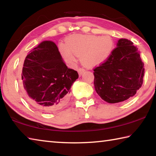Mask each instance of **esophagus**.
<instances>
[{
    "instance_id": "obj_1",
    "label": "esophagus",
    "mask_w": 156,
    "mask_h": 156,
    "mask_svg": "<svg viewBox=\"0 0 156 156\" xmlns=\"http://www.w3.org/2000/svg\"><path fill=\"white\" fill-rule=\"evenodd\" d=\"M78 72L79 75H80V76L83 75L84 72H85V69H83V68H80V69H78Z\"/></svg>"
}]
</instances>
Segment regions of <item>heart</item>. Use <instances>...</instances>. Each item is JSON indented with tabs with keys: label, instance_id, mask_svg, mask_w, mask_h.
I'll use <instances>...</instances> for the list:
<instances>
[{
	"label": "heart",
	"instance_id": "obj_1",
	"mask_svg": "<svg viewBox=\"0 0 156 156\" xmlns=\"http://www.w3.org/2000/svg\"><path fill=\"white\" fill-rule=\"evenodd\" d=\"M113 48V41L109 36L76 34L69 37L66 43L59 44L62 56L68 62H73L78 56L89 66H97L109 58Z\"/></svg>",
	"mask_w": 156,
	"mask_h": 156
}]
</instances>
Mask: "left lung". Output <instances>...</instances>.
I'll return each instance as SVG.
<instances>
[{
    "mask_svg": "<svg viewBox=\"0 0 156 156\" xmlns=\"http://www.w3.org/2000/svg\"><path fill=\"white\" fill-rule=\"evenodd\" d=\"M133 44L127 39H119L107 61L94 69L95 89L109 103L125 101L141 87L144 63Z\"/></svg>",
    "mask_w": 156,
    "mask_h": 156,
    "instance_id": "left-lung-1",
    "label": "left lung"
}]
</instances>
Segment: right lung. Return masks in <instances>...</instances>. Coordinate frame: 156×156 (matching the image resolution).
Returning <instances> with one entry per match:
<instances>
[{
    "mask_svg": "<svg viewBox=\"0 0 156 156\" xmlns=\"http://www.w3.org/2000/svg\"><path fill=\"white\" fill-rule=\"evenodd\" d=\"M78 78L65 65L54 42L44 41L25 60L22 83L25 96L37 109L51 112L61 109L69 98L70 89Z\"/></svg>",
    "mask_w": 156,
    "mask_h": 156,
    "instance_id": "obj_1",
    "label": "right lung"
}]
</instances>
